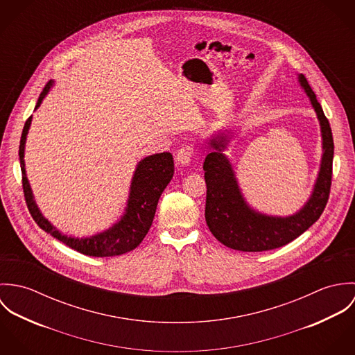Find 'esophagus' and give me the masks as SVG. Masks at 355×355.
<instances>
[{
  "instance_id": "34e87169",
  "label": "esophagus",
  "mask_w": 355,
  "mask_h": 355,
  "mask_svg": "<svg viewBox=\"0 0 355 355\" xmlns=\"http://www.w3.org/2000/svg\"><path fill=\"white\" fill-rule=\"evenodd\" d=\"M193 155H194L193 145H184L176 153V164L180 166H186L191 161Z\"/></svg>"
}]
</instances>
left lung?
<instances>
[{
	"label": "left lung",
	"instance_id": "1",
	"mask_svg": "<svg viewBox=\"0 0 355 355\" xmlns=\"http://www.w3.org/2000/svg\"><path fill=\"white\" fill-rule=\"evenodd\" d=\"M298 82L309 97L320 123L322 155L313 191L297 213L280 217L253 209L246 202L232 164L224 154L231 139V132L228 130L218 131L209 141L211 152L206 155L203 162L207 187L205 218L213 236L230 249L266 252L282 248L311 227L320 218L328 202L334 159L332 131L321 105L302 73L298 75Z\"/></svg>",
	"mask_w": 355,
	"mask_h": 355
}]
</instances>
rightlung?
<instances>
[{
	"label": "right lung",
	"mask_w": 355,
	"mask_h": 355,
	"mask_svg": "<svg viewBox=\"0 0 355 355\" xmlns=\"http://www.w3.org/2000/svg\"><path fill=\"white\" fill-rule=\"evenodd\" d=\"M51 80L44 92L41 93L38 102L35 105V110L41 106L44 98L48 96L53 86ZM33 121V116L24 124L20 146H19V158L20 168L23 175V191L26 197L27 207L35 220V223L53 238L58 239L64 245L79 253L92 255V257H113L120 254L128 253L139 246L146 234L152 227L153 218L155 214L157 203L171 182L173 176V158L171 153H157L141 159L135 168L132 175L130 196L124 214L120 217L117 223H114L110 228L98 232L96 235L87 238H75L61 234L51 221L44 217L38 205L34 200V194L26 173L24 164V149L26 139Z\"/></svg>",
	"instance_id": "add662e5"
}]
</instances>
